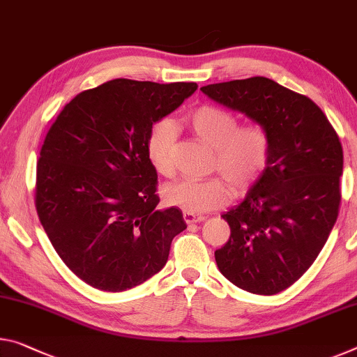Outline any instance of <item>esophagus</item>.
Listing matches in <instances>:
<instances>
[{
	"instance_id": "34e87169",
	"label": "esophagus",
	"mask_w": 357,
	"mask_h": 357,
	"mask_svg": "<svg viewBox=\"0 0 357 357\" xmlns=\"http://www.w3.org/2000/svg\"><path fill=\"white\" fill-rule=\"evenodd\" d=\"M206 218L205 216H199V214H192V213H184V220L185 224H197V222H203Z\"/></svg>"
}]
</instances>
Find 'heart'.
Here are the masks:
<instances>
[{"mask_svg":"<svg viewBox=\"0 0 357 357\" xmlns=\"http://www.w3.org/2000/svg\"><path fill=\"white\" fill-rule=\"evenodd\" d=\"M188 126L197 138L214 149L211 168L227 178L236 192L250 189L267 169L271 138L262 123L248 122L238 126L230 111L214 105H202L188 116ZM174 139L176 132L168 119L154 122L148 132L146 155L151 167L162 176L173 173ZM225 180L213 176L174 181L163 188V200L185 213L211 211L230 200L231 188Z\"/></svg>","mask_w":357,"mask_h":357,"instance_id":"1","label":"heart"}]
</instances>
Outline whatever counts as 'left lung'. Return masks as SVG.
Returning a JSON list of instances; mask_svg holds the SVG:
<instances>
[{"label":"left lung","instance_id":"obj_1","mask_svg":"<svg viewBox=\"0 0 357 357\" xmlns=\"http://www.w3.org/2000/svg\"><path fill=\"white\" fill-rule=\"evenodd\" d=\"M216 103L268 130V167L238 206L222 214L230 238L214 252L240 289L273 296L314 262L340 208L343 149L319 106L256 76L200 89Z\"/></svg>","mask_w":357,"mask_h":357}]
</instances>
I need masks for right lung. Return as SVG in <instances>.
Here are the masks:
<instances>
[{
    "instance_id": "add662e5",
    "label": "right lung",
    "mask_w": 357,
    "mask_h": 357,
    "mask_svg": "<svg viewBox=\"0 0 357 357\" xmlns=\"http://www.w3.org/2000/svg\"><path fill=\"white\" fill-rule=\"evenodd\" d=\"M197 87L112 79L76 95L47 132L38 216L66 267L95 289L121 292L149 280L188 227L179 208H157L146 138Z\"/></svg>"
}]
</instances>
